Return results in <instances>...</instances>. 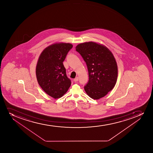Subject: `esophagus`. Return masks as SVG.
Segmentation results:
<instances>
[{
	"mask_svg": "<svg viewBox=\"0 0 153 153\" xmlns=\"http://www.w3.org/2000/svg\"><path fill=\"white\" fill-rule=\"evenodd\" d=\"M78 79H79V78L78 77H76L74 79V82H77L78 81Z\"/></svg>",
	"mask_w": 153,
	"mask_h": 153,
	"instance_id": "34e87169",
	"label": "esophagus"
}]
</instances>
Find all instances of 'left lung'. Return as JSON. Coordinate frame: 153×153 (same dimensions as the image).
Wrapping results in <instances>:
<instances>
[{"label": "left lung", "mask_w": 153, "mask_h": 153, "mask_svg": "<svg viewBox=\"0 0 153 153\" xmlns=\"http://www.w3.org/2000/svg\"><path fill=\"white\" fill-rule=\"evenodd\" d=\"M76 50L86 63L89 81L84 89L91 98L98 100L115 87L118 78V66L109 48L92 41L78 44Z\"/></svg>", "instance_id": "8db88e82"}]
</instances>
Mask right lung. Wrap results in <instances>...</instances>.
I'll list each match as a JSON object with an SVG mask.
<instances>
[{
	"label": "right lung",
	"instance_id": "1",
	"mask_svg": "<svg viewBox=\"0 0 153 153\" xmlns=\"http://www.w3.org/2000/svg\"><path fill=\"white\" fill-rule=\"evenodd\" d=\"M72 47L69 43H55L44 49L38 58L37 80L43 90L53 98L62 97L71 86L63 62Z\"/></svg>",
	"mask_w": 153,
	"mask_h": 153
}]
</instances>
